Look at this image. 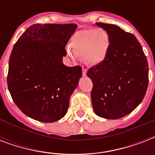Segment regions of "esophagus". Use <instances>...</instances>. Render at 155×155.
Listing matches in <instances>:
<instances>
[{
    "instance_id": "esophagus-1",
    "label": "esophagus",
    "mask_w": 155,
    "mask_h": 155,
    "mask_svg": "<svg viewBox=\"0 0 155 155\" xmlns=\"http://www.w3.org/2000/svg\"><path fill=\"white\" fill-rule=\"evenodd\" d=\"M86 73H87V70H86V68H83V69H82L83 75H84V76H85V75H86Z\"/></svg>"
}]
</instances>
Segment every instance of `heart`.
<instances>
[{
	"label": "heart",
	"instance_id": "1",
	"mask_svg": "<svg viewBox=\"0 0 155 155\" xmlns=\"http://www.w3.org/2000/svg\"><path fill=\"white\" fill-rule=\"evenodd\" d=\"M70 47L74 53L69 51L72 58H75V55L84 56L88 64L97 65L105 58L109 47V38L104 30L85 29L75 34L71 40Z\"/></svg>",
	"mask_w": 155,
	"mask_h": 155
}]
</instances>
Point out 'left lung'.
Returning a JSON list of instances; mask_svg holds the SVG:
<instances>
[{"label":"left lung","instance_id":"8db88e82","mask_svg":"<svg viewBox=\"0 0 155 155\" xmlns=\"http://www.w3.org/2000/svg\"><path fill=\"white\" fill-rule=\"evenodd\" d=\"M109 38L105 58L92 66L87 75L95 113L106 119L128 115L142 101L149 83V68L142 46L134 35L113 24L97 22Z\"/></svg>","mask_w":155,"mask_h":155}]
</instances>
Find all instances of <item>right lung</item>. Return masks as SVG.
I'll return each instance as SVG.
<instances>
[{
  "instance_id": "obj_1",
  "label": "right lung",
  "mask_w": 155,
  "mask_h": 155,
  "mask_svg": "<svg viewBox=\"0 0 155 155\" xmlns=\"http://www.w3.org/2000/svg\"><path fill=\"white\" fill-rule=\"evenodd\" d=\"M75 24H35L13 46L7 84L23 113L38 121L54 122L64 117L69 99L82 76V68L67 67L63 57Z\"/></svg>"
}]
</instances>
